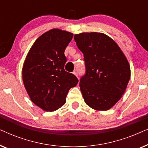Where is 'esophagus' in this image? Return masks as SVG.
I'll list each match as a JSON object with an SVG mask.
<instances>
[{"instance_id":"obj_1","label":"esophagus","mask_w":148,"mask_h":148,"mask_svg":"<svg viewBox=\"0 0 148 148\" xmlns=\"http://www.w3.org/2000/svg\"><path fill=\"white\" fill-rule=\"evenodd\" d=\"M73 74L77 77H78L79 75H78V73H77V71H74V72H73Z\"/></svg>"}]
</instances>
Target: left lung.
<instances>
[{"label":"left lung","mask_w":148,"mask_h":148,"mask_svg":"<svg viewBox=\"0 0 148 148\" xmlns=\"http://www.w3.org/2000/svg\"><path fill=\"white\" fill-rule=\"evenodd\" d=\"M74 40L84 54L86 73L79 87L85 102L94 110H109L120 100L130 79L127 58L104 34H75Z\"/></svg>","instance_id":"1"}]
</instances>
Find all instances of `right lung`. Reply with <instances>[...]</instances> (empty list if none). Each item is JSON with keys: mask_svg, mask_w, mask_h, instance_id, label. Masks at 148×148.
Returning a JSON list of instances; mask_svg holds the SVG:
<instances>
[{"mask_svg": "<svg viewBox=\"0 0 148 148\" xmlns=\"http://www.w3.org/2000/svg\"><path fill=\"white\" fill-rule=\"evenodd\" d=\"M73 34L52 29L40 36L30 48L22 69L24 86L31 100L45 111L65 104L69 91L77 84L75 75L64 71V50Z\"/></svg>", "mask_w": 148, "mask_h": 148, "instance_id": "right-lung-1", "label": "right lung"}]
</instances>
